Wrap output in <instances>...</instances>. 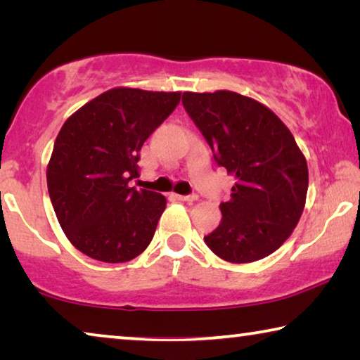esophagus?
<instances>
[{"instance_id": "34e87169", "label": "esophagus", "mask_w": 360, "mask_h": 360, "mask_svg": "<svg viewBox=\"0 0 360 360\" xmlns=\"http://www.w3.org/2000/svg\"><path fill=\"white\" fill-rule=\"evenodd\" d=\"M174 197L181 202H195V200H198L197 195H174Z\"/></svg>"}]
</instances>
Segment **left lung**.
I'll list each match as a JSON object with an SVG mask.
<instances>
[{"label": "left lung", "mask_w": 360, "mask_h": 360, "mask_svg": "<svg viewBox=\"0 0 360 360\" xmlns=\"http://www.w3.org/2000/svg\"><path fill=\"white\" fill-rule=\"evenodd\" d=\"M182 105L214 152L217 165L235 176L222 221L205 236L219 257L249 264L289 238L307 202L308 165L283 120L257 100L230 90L182 94Z\"/></svg>", "instance_id": "obj_1"}]
</instances>
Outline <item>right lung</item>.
<instances>
[{
  "instance_id": "obj_1",
  "label": "right lung",
  "mask_w": 360,
  "mask_h": 360,
  "mask_svg": "<svg viewBox=\"0 0 360 360\" xmlns=\"http://www.w3.org/2000/svg\"><path fill=\"white\" fill-rule=\"evenodd\" d=\"M181 92L115 87L85 103L58 131L47 165L49 197L71 245L106 264L138 257L167 198L130 187L138 152L174 111Z\"/></svg>"
}]
</instances>
